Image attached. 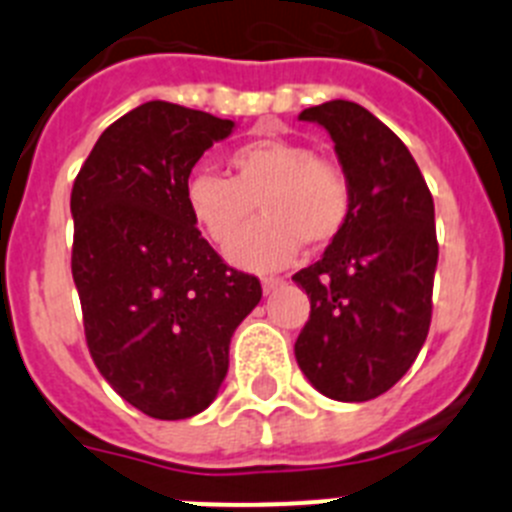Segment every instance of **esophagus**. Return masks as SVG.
<instances>
[{"mask_svg": "<svg viewBox=\"0 0 512 512\" xmlns=\"http://www.w3.org/2000/svg\"><path fill=\"white\" fill-rule=\"evenodd\" d=\"M261 287H264V295H271L274 289L284 287V279L282 277H264L261 279Z\"/></svg>", "mask_w": 512, "mask_h": 512, "instance_id": "34e87169", "label": "esophagus"}]
</instances>
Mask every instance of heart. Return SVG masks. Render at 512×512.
Listing matches in <instances>:
<instances>
[{
    "instance_id": "heart-1",
    "label": "heart",
    "mask_w": 512,
    "mask_h": 512,
    "mask_svg": "<svg viewBox=\"0 0 512 512\" xmlns=\"http://www.w3.org/2000/svg\"><path fill=\"white\" fill-rule=\"evenodd\" d=\"M230 176L197 169L184 184L194 225L225 246L260 200L262 217L228 246L235 266L269 271L289 264L300 246L333 243L351 217V184L341 166L284 135L251 138L228 153Z\"/></svg>"
}]
</instances>
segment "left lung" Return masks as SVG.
Here are the masks:
<instances>
[{
  "label": "left lung",
  "mask_w": 512,
  "mask_h": 512,
  "mask_svg": "<svg viewBox=\"0 0 512 512\" xmlns=\"http://www.w3.org/2000/svg\"><path fill=\"white\" fill-rule=\"evenodd\" d=\"M300 120L336 143L351 217L323 259L292 277L310 297L295 356L325 397L366 402L405 377L431 328L433 197L408 146L361 104L333 99Z\"/></svg>",
  "instance_id": "1"
}]
</instances>
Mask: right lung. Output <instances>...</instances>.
<instances>
[{
	"mask_svg": "<svg viewBox=\"0 0 512 512\" xmlns=\"http://www.w3.org/2000/svg\"><path fill=\"white\" fill-rule=\"evenodd\" d=\"M233 120L140 104L99 135L71 189V274L99 374L140 413L184 420L210 408L259 279L194 228L184 184Z\"/></svg>",
	"mask_w": 512,
	"mask_h": 512,
	"instance_id": "right-lung-1",
	"label": "right lung"
}]
</instances>
